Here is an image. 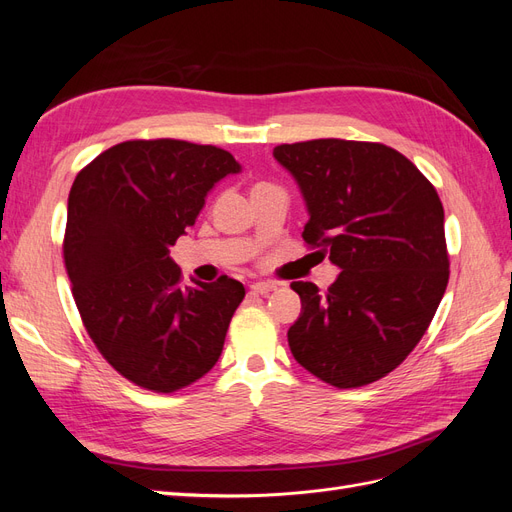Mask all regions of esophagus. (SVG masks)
I'll use <instances>...</instances> for the list:
<instances>
[{
  "label": "esophagus",
  "instance_id": "1",
  "mask_svg": "<svg viewBox=\"0 0 512 512\" xmlns=\"http://www.w3.org/2000/svg\"><path fill=\"white\" fill-rule=\"evenodd\" d=\"M275 288H277V284H273V282H256V284L250 286V290H252L254 294H269V292H273Z\"/></svg>",
  "mask_w": 512,
  "mask_h": 512
}]
</instances>
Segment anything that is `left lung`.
<instances>
[{
    "mask_svg": "<svg viewBox=\"0 0 512 512\" xmlns=\"http://www.w3.org/2000/svg\"><path fill=\"white\" fill-rule=\"evenodd\" d=\"M297 181L305 243L339 267L327 292L292 282L301 316L294 359L322 382L354 389L384 378L421 342L448 284L444 209L406 156L380 143L318 138L273 149Z\"/></svg>",
    "mask_w": 512,
    "mask_h": 512,
    "instance_id": "8db88e82",
    "label": "left lung"
}]
</instances>
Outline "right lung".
Listing matches in <instances>:
<instances>
[{
  "label": "right lung",
  "mask_w": 512,
  "mask_h": 512,
  "mask_svg": "<svg viewBox=\"0 0 512 512\" xmlns=\"http://www.w3.org/2000/svg\"><path fill=\"white\" fill-rule=\"evenodd\" d=\"M241 173L228 151L173 138L119 143L76 175L64 260L89 337L123 378L183 389L218 363L241 282L181 284L170 245L215 183Z\"/></svg>",
  "instance_id": "right-lung-1"
}]
</instances>
